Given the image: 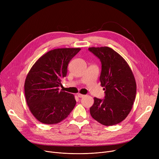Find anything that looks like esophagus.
I'll return each instance as SVG.
<instances>
[{
    "label": "esophagus",
    "mask_w": 159,
    "mask_h": 159,
    "mask_svg": "<svg viewBox=\"0 0 159 159\" xmlns=\"http://www.w3.org/2000/svg\"><path fill=\"white\" fill-rule=\"evenodd\" d=\"M77 96H78L79 98H82V97H83L84 96V95L81 94V93H78V94H77Z\"/></svg>",
    "instance_id": "obj_1"
}]
</instances>
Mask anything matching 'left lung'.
Listing matches in <instances>:
<instances>
[{"instance_id": "obj_1", "label": "left lung", "mask_w": 159, "mask_h": 159, "mask_svg": "<svg viewBox=\"0 0 159 159\" xmlns=\"http://www.w3.org/2000/svg\"><path fill=\"white\" fill-rule=\"evenodd\" d=\"M88 49L101 60L100 82L106 94L104 99L94 98L90 114L104 126L116 125L126 119L132 109L137 91L134 75L127 62L113 49L104 46Z\"/></svg>"}]
</instances>
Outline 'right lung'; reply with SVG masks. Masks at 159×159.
Here are the masks:
<instances>
[{
  "label": "right lung",
  "mask_w": 159,
  "mask_h": 159,
  "mask_svg": "<svg viewBox=\"0 0 159 159\" xmlns=\"http://www.w3.org/2000/svg\"><path fill=\"white\" fill-rule=\"evenodd\" d=\"M80 48L51 50L33 65L24 83L26 102L33 115L46 124L59 123L68 116L76 104L73 94L59 91L66 76L68 65Z\"/></svg>",
  "instance_id": "add662e5"
}]
</instances>
